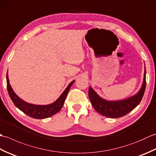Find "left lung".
<instances>
[{"label":"left lung","mask_w":156,"mask_h":156,"mask_svg":"<svg viewBox=\"0 0 156 156\" xmlns=\"http://www.w3.org/2000/svg\"><path fill=\"white\" fill-rule=\"evenodd\" d=\"M146 70L140 90L132 97L120 101H107L101 98L92 87H89L88 97L92 105L98 113L109 118H119L128 114L140 103L146 87Z\"/></svg>","instance_id":"8db88e82"}]
</instances>
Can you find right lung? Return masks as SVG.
Listing matches in <instances>:
<instances>
[{"label":"right lung","mask_w":156,"mask_h":156,"mask_svg":"<svg viewBox=\"0 0 156 156\" xmlns=\"http://www.w3.org/2000/svg\"><path fill=\"white\" fill-rule=\"evenodd\" d=\"M75 80L72 81L66 88L62 94L59 96V97L55 102L51 104L46 105H39L31 104L25 102L19 97L13 91L11 84L9 83L8 72L6 73V86H7V90L10 98L13 102V103L17 107L19 110L27 115L29 117L37 119H43L50 117L51 116L56 114L61 110L63 105L64 104V101L67 94L69 90V88L74 84Z\"/></svg>","instance_id":"obj_1"}]
</instances>
